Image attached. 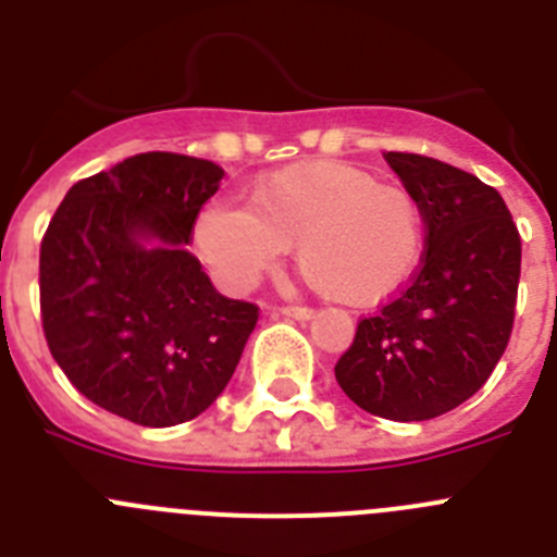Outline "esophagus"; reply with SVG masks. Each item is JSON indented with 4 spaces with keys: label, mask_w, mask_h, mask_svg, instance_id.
<instances>
[{
    "label": "esophagus",
    "mask_w": 557,
    "mask_h": 557,
    "mask_svg": "<svg viewBox=\"0 0 557 557\" xmlns=\"http://www.w3.org/2000/svg\"><path fill=\"white\" fill-rule=\"evenodd\" d=\"M278 312H282L284 318H293V321H309V318L314 314L312 309H307V307H282Z\"/></svg>",
    "instance_id": "esophagus-1"
}]
</instances>
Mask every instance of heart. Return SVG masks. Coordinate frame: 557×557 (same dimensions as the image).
<instances>
[{
	"label": "heart",
	"instance_id": "1",
	"mask_svg": "<svg viewBox=\"0 0 557 557\" xmlns=\"http://www.w3.org/2000/svg\"><path fill=\"white\" fill-rule=\"evenodd\" d=\"M191 239L231 293L256 287L295 245L314 289L348 307H373L407 287L426 245L424 209L401 186L339 161L289 164L253 186L248 209L209 203Z\"/></svg>",
	"mask_w": 557,
	"mask_h": 557
}]
</instances>
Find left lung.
Listing matches in <instances>:
<instances>
[{"label": "left lung", "mask_w": 557, "mask_h": 557, "mask_svg": "<svg viewBox=\"0 0 557 557\" xmlns=\"http://www.w3.org/2000/svg\"><path fill=\"white\" fill-rule=\"evenodd\" d=\"M385 161L424 209L426 253L410 287L359 321L334 376L371 416L426 421L474 396L505 354L521 239L499 191L471 172L416 152Z\"/></svg>", "instance_id": "obj_1"}]
</instances>
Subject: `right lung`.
Listing matches in <instances>:
<instances>
[{"label":"right lung","mask_w":557,"mask_h":557,"mask_svg":"<svg viewBox=\"0 0 557 557\" xmlns=\"http://www.w3.org/2000/svg\"><path fill=\"white\" fill-rule=\"evenodd\" d=\"M223 166L139 152L77 181L41 243V323L69 382L102 410L175 426L214 405L259 309L211 287L186 250Z\"/></svg>","instance_id":"1"}]
</instances>
